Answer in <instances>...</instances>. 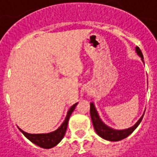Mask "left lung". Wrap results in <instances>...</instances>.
Here are the masks:
<instances>
[{
  "label": "left lung",
  "instance_id": "obj_1",
  "mask_svg": "<svg viewBox=\"0 0 157 157\" xmlns=\"http://www.w3.org/2000/svg\"><path fill=\"white\" fill-rule=\"evenodd\" d=\"M137 53L143 59L142 52L140 51V49L139 47L136 48ZM90 117H91V121L93 124V127L96 131L98 136H100L101 138L105 139L106 140H110V141H119L125 139L126 137H128L130 134L132 133L134 130L138 127V125L140 124L141 120H142L143 116L137 122V124L126 130H122V131H117V130H113L109 127H107L105 125L101 120L99 119L97 111L95 109V106L93 105V103H90Z\"/></svg>",
  "mask_w": 157,
  "mask_h": 157
}]
</instances>
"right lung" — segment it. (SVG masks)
<instances>
[{"mask_svg": "<svg viewBox=\"0 0 157 157\" xmlns=\"http://www.w3.org/2000/svg\"><path fill=\"white\" fill-rule=\"evenodd\" d=\"M76 105H77V103L73 105L70 107L69 111L67 112V115L64 123L61 124V126L58 130H56L53 132L47 134H30L25 132L20 129L19 130L33 144L39 146L40 147H42V148H47V149L51 148V147H55L57 144H59L60 142V140L64 138V135L66 133V131H67V124H68L70 115L73 113V111L75 108Z\"/></svg>", "mask_w": 157, "mask_h": 157, "instance_id": "obj_1", "label": "right lung"}]
</instances>
